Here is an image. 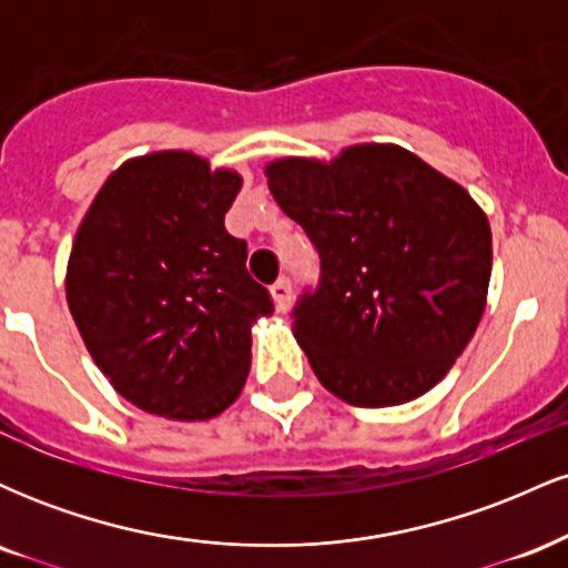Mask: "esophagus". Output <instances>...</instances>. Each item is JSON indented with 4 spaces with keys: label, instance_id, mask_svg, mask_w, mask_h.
<instances>
[{
    "label": "esophagus",
    "instance_id": "obj_1",
    "mask_svg": "<svg viewBox=\"0 0 568 568\" xmlns=\"http://www.w3.org/2000/svg\"><path fill=\"white\" fill-rule=\"evenodd\" d=\"M291 280L288 277H280L275 285H272V298H275V306L280 312H288L291 310Z\"/></svg>",
    "mask_w": 568,
    "mask_h": 568
}]
</instances>
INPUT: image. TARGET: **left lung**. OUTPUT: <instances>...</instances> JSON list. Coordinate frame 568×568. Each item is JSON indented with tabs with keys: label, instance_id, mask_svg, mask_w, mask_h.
Masks as SVG:
<instances>
[{
	"label": "left lung",
	"instance_id": "8db88e82",
	"mask_svg": "<svg viewBox=\"0 0 568 568\" xmlns=\"http://www.w3.org/2000/svg\"><path fill=\"white\" fill-rule=\"evenodd\" d=\"M266 179L321 256L293 336L323 387L363 408L433 389L486 310L491 226L478 202L395 143L283 158Z\"/></svg>",
	"mask_w": 568,
	"mask_h": 568
}]
</instances>
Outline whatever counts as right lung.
<instances>
[{"instance_id": "obj_1", "label": "right lung", "mask_w": 568, "mask_h": 568, "mask_svg": "<svg viewBox=\"0 0 568 568\" xmlns=\"http://www.w3.org/2000/svg\"><path fill=\"white\" fill-rule=\"evenodd\" d=\"M240 186L192 152L143 154L109 175L77 230L71 317L116 393L149 414L213 419L243 393L251 325L275 306L224 226Z\"/></svg>"}]
</instances>
